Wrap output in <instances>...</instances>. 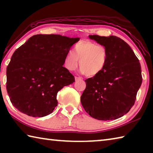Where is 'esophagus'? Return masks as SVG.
<instances>
[{"label":"esophagus","instance_id":"esophagus-1","mask_svg":"<svg viewBox=\"0 0 153 153\" xmlns=\"http://www.w3.org/2000/svg\"><path fill=\"white\" fill-rule=\"evenodd\" d=\"M82 79L79 77H75V80H76V81H79V80H82Z\"/></svg>","mask_w":153,"mask_h":153}]
</instances>
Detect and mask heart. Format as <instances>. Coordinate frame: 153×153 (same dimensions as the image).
Returning a JSON list of instances; mask_svg holds the SVG:
<instances>
[{
  "instance_id": "obj_1",
  "label": "heart",
  "mask_w": 153,
  "mask_h": 153,
  "mask_svg": "<svg viewBox=\"0 0 153 153\" xmlns=\"http://www.w3.org/2000/svg\"><path fill=\"white\" fill-rule=\"evenodd\" d=\"M108 51L102 45L90 40H82L74 46V53L69 52L65 56L64 66L68 71H74L78 65L88 77L98 76L107 63Z\"/></svg>"
}]
</instances>
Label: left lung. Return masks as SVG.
<instances>
[{
    "label": "left lung",
    "mask_w": 153,
    "mask_h": 153,
    "mask_svg": "<svg viewBox=\"0 0 153 153\" xmlns=\"http://www.w3.org/2000/svg\"><path fill=\"white\" fill-rule=\"evenodd\" d=\"M89 38L106 47L108 56L104 70L85 80L82 105L93 118L116 120L134 105L142 82L140 63L130 46L120 38L98 35Z\"/></svg>",
    "instance_id": "left-lung-1"
}]
</instances>
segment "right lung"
Returning <instances> with one entry per match:
<instances>
[{
  "label": "right lung",
  "mask_w": 153,
  "mask_h": 153,
  "mask_svg": "<svg viewBox=\"0 0 153 153\" xmlns=\"http://www.w3.org/2000/svg\"><path fill=\"white\" fill-rule=\"evenodd\" d=\"M79 40L37 34L14 52L7 68V90L20 112L38 117L53 113L58 104L57 92L75 82L63 65L65 56Z\"/></svg>",
  "instance_id": "1"
}]
</instances>
